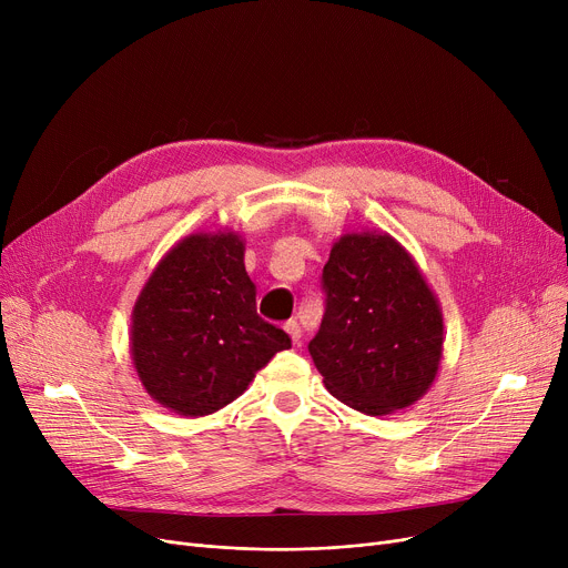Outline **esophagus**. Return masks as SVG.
<instances>
[{"instance_id":"obj_1","label":"esophagus","mask_w":568,"mask_h":568,"mask_svg":"<svg viewBox=\"0 0 568 568\" xmlns=\"http://www.w3.org/2000/svg\"><path fill=\"white\" fill-rule=\"evenodd\" d=\"M285 332L290 334V338H292V343H294V345H300V343H302V326H300V322H296V320L285 322Z\"/></svg>"}]
</instances>
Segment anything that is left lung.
<instances>
[{
	"label": "left lung",
	"instance_id": "obj_1",
	"mask_svg": "<svg viewBox=\"0 0 568 568\" xmlns=\"http://www.w3.org/2000/svg\"><path fill=\"white\" fill-rule=\"evenodd\" d=\"M326 308L308 352L326 392L384 416L435 382L444 320L412 255L386 232L343 234L322 272Z\"/></svg>",
	"mask_w": 568,
	"mask_h": 568
}]
</instances>
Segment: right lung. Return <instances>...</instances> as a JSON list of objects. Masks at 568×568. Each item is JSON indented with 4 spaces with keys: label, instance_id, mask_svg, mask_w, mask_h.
Here are the masks:
<instances>
[{
    "label": "right lung",
    "instance_id": "obj_1",
    "mask_svg": "<svg viewBox=\"0 0 568 568\" xmlns=\"http://www.w3.org/2000/svg\"><path fill=\"white\" fill-rule=\"evenodd\" d=\"M244 251L236 232L189 234L159 262L133 306L135 373L149 396L182 416L225 407L292 345L257 315Z\"/></svg>",
    "mask_w": 568,
    "mask_h": 568
}]
</instances>
